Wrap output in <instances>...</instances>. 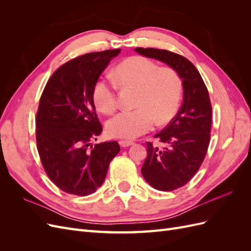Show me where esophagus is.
<instances>
[{
  "label": "esophagus",
  "mask_w": 251,
  "mask_h": 251,
  "mask_svg": "<svg viewBox=\"0 0 251 251\" xmlns=\"http://www.w3.org/2000/svg\"><path fill=\"white\" fill-rule=\"evenodd\" d=\"M119 144H120V147L127 148V147H130V146H133L134 142L133 141H128V140H120Z\"/></svg>",
  "instance_id": "obj_1"
}]
</instances>
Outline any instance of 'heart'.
<instances>
[{
  "instance_id": "heart-1",
  "label": "heart",
  "mask_w": 251,
  "mask_h": 251,
  "mask_svg": "<svg viewBox=\"0 0 251 251\" xmlns=\"http://www.w3.org/2000/svg\"><path fill=\"white\" fill-rule=\"evenodd\" d=\"M114 78L124 88L137 89L134 105L108 120L105 131L111 137L133 139L176 115L183 92L180 75L172 68H159L148 57L132 56L118 64ZM117 83L110 77L100 78L92 90L98 111L112 114L117 109Z\"/></svg>"
}]
</instances>
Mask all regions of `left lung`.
<instances>
[{
  "mask_svg": "<svg viewBox=\"0 0 251 251\" xmlns=\"http://www.w3.org/2000/svg\"><path fill=\"white\" fill-rule=\"evenodd\" d=\"M139 54L168 64L180 75L183 102L177 115L155 138L162 148L147 142L148 156L141 173L158 191L171 192L185 185L195 176L207 153L210 141L211 103L199 71L187 58L172 51L135 48Z\"/></svg>",
  "mask_w": 251,
  "mask_h": 251,
  "instance_id": "obj_1",
  "label": "left lung"
}]
</instances>
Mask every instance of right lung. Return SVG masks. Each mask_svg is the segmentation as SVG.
Segmentation results:
<instances>
[{
    "label": "right lung",
    "mask_w": 251,
    "mask_h": 251,
    "mask_svg": "<svg viewBox=\"0 0 251 251\" xmlns=\"http://www.w3.org/2000/svg\"><path fill=\"white\" fill-rule=\"evenodd\" d=\"M120 49L87 53L60 66L46 83L35 118L37 151L49 179L63 192L88 196L104 181L120 151L116 141L92 146L102 131L94 83Z\"/></svg>",
    "instance_id": "right-lung-1"
}]
</instances>
